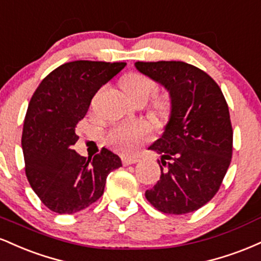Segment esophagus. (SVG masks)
Returning a JSON list of instances; mask_svg holds the SVG:
<instances>
[{
    "mask_svg": "<svg viewBox=\"0 0 261 261\" xmlns=\"http://www.w3.org/2000/svg\"><path fill=\"white\" fill-rule=\"evenodd\" d=\"M121 162L124 166H128V164L137 163V162H139V158L137 157H125V158H122Z\"/></svg>",
    "mask_w": 261,
    "mask_h": 261,
    "instance_id": "1",
    "label": "esophagus"
}]
</instances>
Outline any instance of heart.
I'll list each match as a JSON object with an SVG mask.
<instances>
[{
    "instance_id": "1",
    "label": "heart",
    "mask_w": 261,
    "mask_h": 261,
    "mask_svg": "<svg viewBox=\"0 0 261 261\" xmlns=\"http://www.w3.org/2000/svg\"><path fill=\"white\" fill-rule=\"evenodd\" d=\"M121 88L130 99L147 100L158 91V83L145 73L130 72L121 79ZM157 112L166 113L169 108V101L164 98H157L153 101ZM149 125L143 121L127 122L115 126L109 131L107 142L110 147L121 153H130L139 146V143L149 134Z\"/></svg>"
}]
</instances>
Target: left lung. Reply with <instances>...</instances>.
<instances>
[{
  "label": "left lung",
  "instance_id": "left-lung-1",
  "mask_svg": "<svg viewBox=\"0 0 261 261\" xmlns=\"http://www.w3.org/2000/svg\"><path fill=\"white\" fill-rule=\"evenodd\" d=\"M135 66L166 87L172 99L166 131L149 147L162 154L161 178L146 199L163 214L196 211L216 195L232 160L228 104L215 80L196 66L182 61Z\"/></svg>",
  "mask_w": 261,
  "mask_h": 261
}]
</instances>
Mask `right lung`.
Segmentation results:
<instances>
[{
    "instance_id": "1",
    "label": "right lung",
    "mask_w": 261,
    "mask_h": 261,
    "mask_svg": "<svg viewBox=\"0 0 261 261\" xmlns=\"http://www.w3.org/2000/svg\"><path fill=\"white\" fill-rule=\"evenodd\" d=\"M126 62H66L35 89L22 134L25 175L41 202L56 214H74L103 195L107 176L121 167L107 148L83 157L72 148L74 128L86 116L92 98Z\"/></svg>"
}]
</instances>
